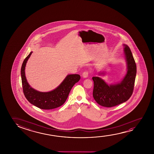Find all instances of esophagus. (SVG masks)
Masks as SVG:
<instances>
[{
  "instance_id": "1",
  "label": "esophagus",
  "mask_w": 154,
  "mask_h": 154,
  "mask_svg": "<svg viewBox=\"0 0 154 154\" xmlns=\"http://www.w3.org/2000/svg\"><path fill=\"white\" fill-rule=\"evenodd\" d=\"M88 76V72L85 71L82 73V76L83 78H86Z\"/></svg>"
}]
</instances>
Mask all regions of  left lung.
<instances>
[{"label": "left lung", "mask_w": 154, "mask_h": 154, "mask_svg": "<svg viewBox=\"0 0 154 154\" xmlns=\"http://www.w3.org/2000/svg\"><path fill=\"white\" fill-rule=\"evenodd\" d=\"M124 56L126 62V73L119 82L108 84L99 76L106 75V72L100 71L98 77H93V97L100 105L106 107L123 103L129 99L133 92L137 68L131 49L123 44Z\"/></svg>", "instance_id": "8db88e82"}]
</instances>
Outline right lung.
<instances>
[{
	"label": "right lung",
	"instance_id": "add662e5",
	"mask_svg": "<svg viewBox=\"0 0 154 154\" xmlns=\"http://www.w3.org/2000/svg\"><path fill=\"white\" fill-rule=\"evenodd\" d=\"M31 51L23 60L21 68V82L25 96L33 105L42 109H52L65 103L72 87L80 80L78 74L68 75L58 86L52 91L42 92L32 88L28 84L25 75V67Z\"/></svg>",
	"mask_w": 154,
	"mask_h": 154
}]
</instances>
